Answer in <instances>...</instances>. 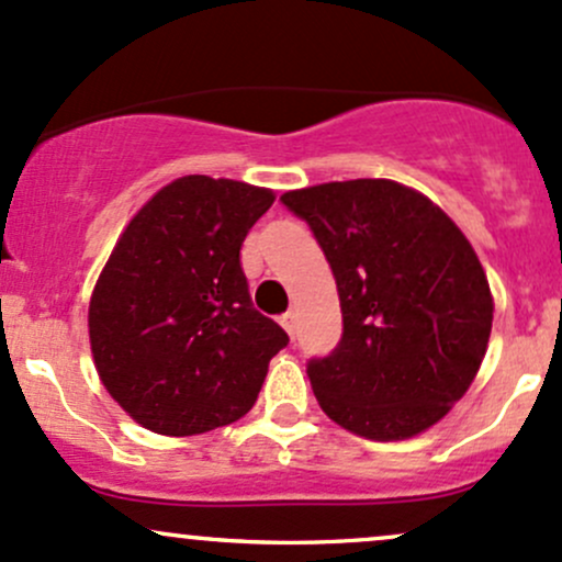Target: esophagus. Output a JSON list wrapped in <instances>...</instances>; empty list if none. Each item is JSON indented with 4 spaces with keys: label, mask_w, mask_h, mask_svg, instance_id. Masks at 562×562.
Instances as JSON below:
<instances>
[{
    "label": "esophagus",
    "mask_w": 562,
    "mask_h": 562,
    "mask_svg": "<svg viewBox=\"0 0 562 562\" xmlns=\"http://www.w3.org/2000/svg\"><path fill=\"white\" fill-rule=\"evenodd\" d=\"M280 325L288 330V336L295 338V312H285V314H282Z\"/></svg>",
    "instance_id": "obj_1"
}]
</instances>
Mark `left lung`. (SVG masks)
Returning <instances> with one entry per match:
<instances>
[{
    "label": "left lung",
    "instance_id": "1",
    "mask_svg": "<svg viewBox=\"0 0 562 562\" xmlns=\"http://www.w3.org/2000/svg\"><path fill=\"white\" fill-rule=\"evenodd\" d=\"M280 202L310 224L341 301V341L306 362L319 408L368 440L429 429L488 349L493 299L470 239L386 178L285 191Z\"/></svg>",
    "mask_w": 562,
    "mask_h": 562
}]
</instances>
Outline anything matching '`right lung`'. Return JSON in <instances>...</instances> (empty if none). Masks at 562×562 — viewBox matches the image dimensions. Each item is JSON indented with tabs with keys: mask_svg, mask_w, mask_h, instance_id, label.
Segmentation results:
<instances>
[{
	"mask_svg": "<svg viewBox=\"0 0 562 562\" xmlns=\"http://www.w3.org/2000/svg\"><path fill=\"white\" fill-rule=\"evenodd\" d=\"M269 189L183 176L135 213L90 299V349L140 427L189 437L252 408L288 333L252 306L239 248Z\"/></svg>",
	"mask_w": 562,
	"mask_h": 562,
	"instance_id": "obj_1",
	"label": "right lung"
}]
</instances>
